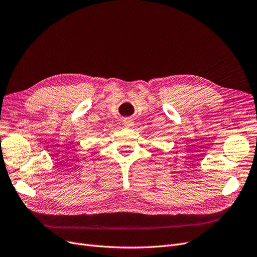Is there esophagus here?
<instances>
[{"label":"esophagus","instance_id":"esophagus-1","mask_svg":"<svg viewBox=\"0 0 257 257\" xmlns=\"http://www.w3.org/2000/svg\"><path fill=\"white\" fill-rule=\"evenodd\" d=\"M134 120H132L131 118H125L122 120V125L125 126V127H127V128H129V127H131L132 125H134Z\"/></svg>","mask_w":257,"mask_h":257}]
</instances>
